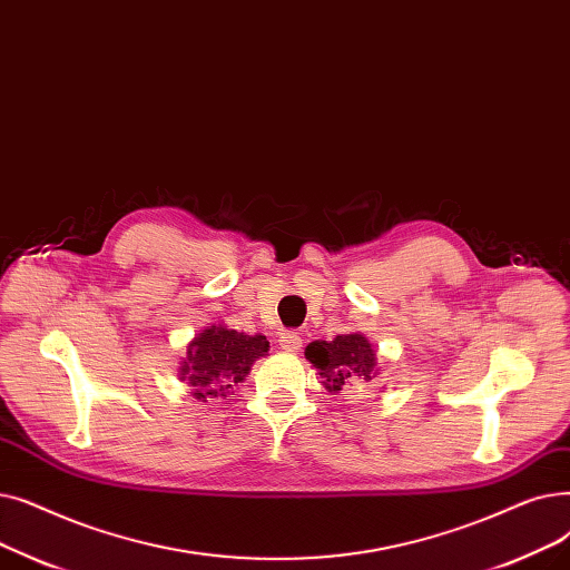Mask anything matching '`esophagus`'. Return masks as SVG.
I'll list each match as a JSON object with an SVG mask.
<instances>
[{
  "instance_id": "esophagus-1",
  "label": "esophagus",
  "mask_w": 570,
  "mask_h": 570,
  "mask_svg": "<svg viewBox=\"0 0 570 570\" xmlns=\"http://www.w3.org/2000/svg\"><path fill=\"white\" fill-rule=\"evenodd\" d=\"M278 345L285 352H299L302 350V336L296 334V332H283L278 336Z\"/></svg>"
}]
</instances>
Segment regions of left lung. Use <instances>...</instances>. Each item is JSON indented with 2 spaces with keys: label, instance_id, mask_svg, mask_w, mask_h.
Segmentation results:
<instances>
[{
  "label": "left lung",
  "instance_id": "obj_1",
  "mask_svg": "<svg viewBox=\"0 0 570 570\" xmlns=\"http://www.w3.org/2000/svg\"><path fill=\"white\" fill-rule=\"evenodd\" d=\"M304 355L332 394L357 381H373L381 371L373 343L360 332L338 334L332 341H313L306 345Z\"/></svg>",
  "mask_w": 570,
  "mask_h": 570
}]
</instances>
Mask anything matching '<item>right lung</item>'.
Segmentation results:
<instances>
[{
    "label": "right lung",
    "instance_id": "right-lung-1",
    "mask_svg": "<svg viewBox=\"0 0 570 570\" xmlns=\"http://www.w3.org/2000/svg\"><path fill=\"white\" fill-rule=\"evenodd\" d=\"M266 352V336H250L229 330L225 322H215L187 343L185 357L178 364V381L189 387L197 401L225 399L246 381L253 364Z\"/></svg>",
    "mask_w": 570,
    "mask_h": 570
}]
</instances>
